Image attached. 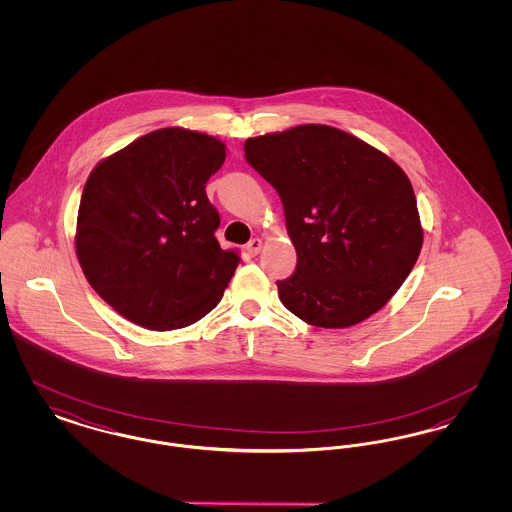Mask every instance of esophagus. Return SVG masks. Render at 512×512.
<instances>
[{
	"label": "esophagus",
	"mask_w": 512,
	"mask_h": 512,
	"mask_svg": "<svg viewBox=\"0 0 512 512\" xmlns=\"http://www.w3.org/2000/svg\"><path fill=\"white\" fill-rule=\"evenodd\" d=\"M261 247H263V242L259 238H253L249 244L245 245V251H247V255L255 257L261 251Z\"/></svg>",
	"instance_id": "esophagus-1"
}]
</instances>
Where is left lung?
<instances>
[{
  "label": "left lung",
  "mask_w": 512,
  "mask_h": 512,
  "mask_svg": "<svg viewBox=\"0 0 512 512\" xmlns=\"http://www.w3.org/2000/svg\"><path fill=\"white\" fill-rule=\"evenodd\" d=\"M247 163L278 192L297 251L276 282L295 317L347 328L380 311L422 249L411 180L386 153L326 124L247 138Z\"/></svg>",
  "instance_id": "obj_1"
}]
</instances>
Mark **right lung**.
<instances>
[{
	"mask_svg": "<svg viewBox=\"0 0 512 512\" xmlns=\"http://www.w3.org/2000/svg\"><path fill=\"white\" fill-rule=\"evenodd\" d=\"M226 159L215 136L171 126L99 161L76 219L82 272L121 317L147 330L197 322L240 263L220 249V217L205 194Z\"/></svg>",
	"mask_w": 512,
	"mask_h": 512,
	"instance_id": "add662e5",
	"label": "right lung"
}]
</instances>
